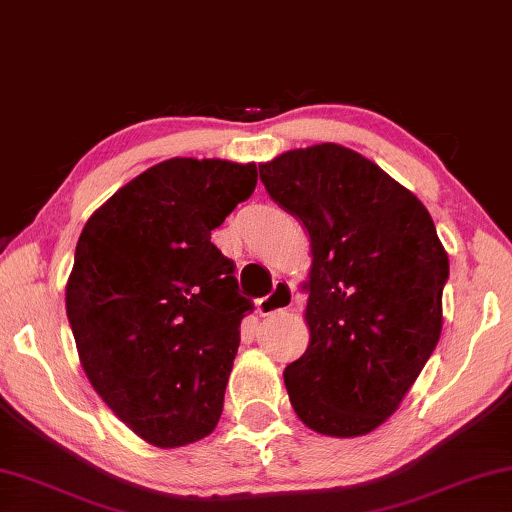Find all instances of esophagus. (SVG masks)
<instances>
[{"label": "esophagus", "instance_id": "34e87169", "mask_svg": "<svg viewBox=\"0 0 512 512\" xmlns=\"http://www.w3.org/2000/svg\"><path fill=\"white\" fill-rule=\"evenodd\" d=\"M291 305H294V287H291V282L280 280L275 282V287L269 296L257 300V312L269 316L275 312H285Z\"/></svg>", "mask_w": 512, "mask_h": 512}]
</instances>
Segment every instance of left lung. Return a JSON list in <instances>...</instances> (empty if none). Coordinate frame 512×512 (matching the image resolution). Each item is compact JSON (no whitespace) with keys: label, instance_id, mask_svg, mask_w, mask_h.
I'll list each match as a JSON object with an SVG mask.
<instances>
[{"label":"left lung","instance_id":"left-lung-1","mask_svg":"<svg viewBox=\"0 0 512 512\" xmlns=\"http://www.w3.org/2000/svg\"><path fill=\"white\" fill-rule=\"evenodd\" d=\"M269 196L310 232V346L285 369L296 415L355 437L399 408L442 332L446 257L428 209L335 143L259 166Z\"/></svg>","mask_w":512,"mask_h":512}]
</instances>
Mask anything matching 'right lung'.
I'll return each instance as SVG.
<instances>
[{"label": "right lung", "instance_id": "1", "mask_svg": "<svg viewBox=\"0 0 512 512\" xmlns=\"http://www.w3.org/2000/svg\"><path fill=\"white\" fill-rule=\"evenodd\" d=\"M255 184V164L168 159L81 230L66 289L81 367L154 446L202 440L221 419L241 321L255 305L212 230Z\"/></svg>", "mask_w": 512, "mask_h": 512}]
</instances>
